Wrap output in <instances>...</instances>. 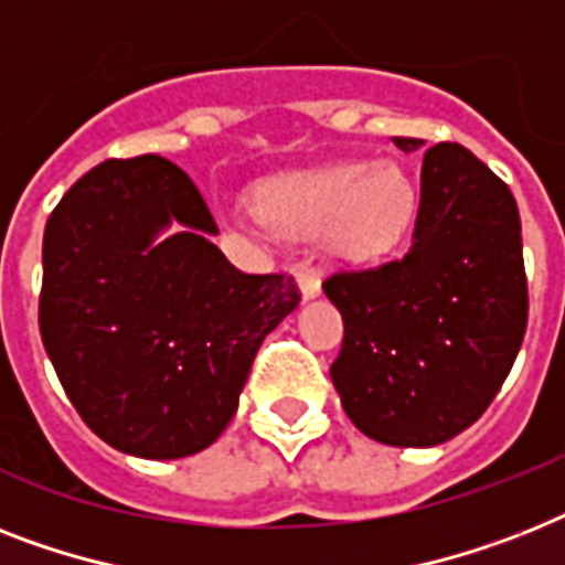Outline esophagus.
I'll list each match as a JSON object with an SVG mask.
<instances>
[{
  "mask_svg": "<svg viewBox=\"0 0 565 565\" xmlns=\"http://www.w3.org/2000/svg\"><path fill=\"white\" fill-rule=\"evenodd\" d=\"M296 281H298V290H301V298L310 301L322 292V281H319V273L313 267H307V264H298L296 269Z\"/></svg>",
  "mask_w": 565,
  "mask_h": 565,
  "instance_id": "esophagus-1",
  "label": "esophagus"
}]
</instances>
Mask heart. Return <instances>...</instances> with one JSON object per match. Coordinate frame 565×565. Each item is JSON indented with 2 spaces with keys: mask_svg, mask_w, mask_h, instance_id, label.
<instances>
[{
  "mask_svg": "<svg viewBox=\"0 0 565 565\" xmlns=\"http://www.w3.org/2000/svg\"><path fill=\"white\" fill-rule=\"evenodd\" d=\"M255 203L278 235L322 237L330 258L369 260L406 237L417 194L394 162H339L269 179L258 188Z\"/></svg>",
  "mask_w": 565,
  "mask_h": 565,
  "instance_id": "1",
  "label": "heart"
}]
</instances>
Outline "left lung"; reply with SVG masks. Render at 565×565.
I'll return each mask as SVG.
<instances>
[{"label": "left lung", "instance_id": "8db88e82", "mask_svg": "<svg viewBox=\"0 0 565 565\" xmlns=\"http://www.w3.org/2000/svg\"><path fill=\"white\" fill-rule=\"evenodd\" d=\"M322 287L345 322L330 380L356 429L388 447L456 438L497 397L529 324L511 188L461 145H435L420 168L412 249Z\"/></svg>", "mask_w": 565, "mask_h": 565}]
</instances>
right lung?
<instances>
[{
    "label": "right lung",
    "mask_w": 565,
    "mask_h": 565,
    "mask_svg": "<svg viewBox=\"0 0 565 565\" xmlns=\"http://www.w3.org/2000/svg\"><path fill=\"white\" fill-rule=\"evenodd\" d=\"M211 235L194 182L153 153L92 168L45 223V354L84 424L127 456L217 441L260 342L298 305L290 275L241 273Z\"/></svg>",
    "instance_id": "1"
}]
</instances>
